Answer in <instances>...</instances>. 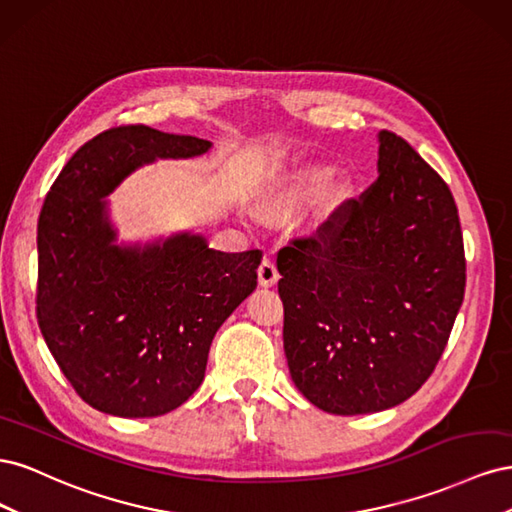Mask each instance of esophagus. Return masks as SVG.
Masks as SVG:
<instances>
[{"label":"esophagus","mask_w":512,"mask_h":512,"mask_svg":"<svg viewBox=\"0 0 512 512\" xmlns=\"http://www.w3.org/2000/svg\"><path fill=\"white\" fill-rule=\"evenodd\" d=\"M277 280H280V273H277L275 262L269 256H265L258 267V282L260 286H273Z\"/></svg>","instance_id":"obj_1"}]
</instances>
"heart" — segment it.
Masks as SVG:
<instances>
[{
    "mask_svg": "<svg viewBox=\"0 0 512 512\" xmlns=\"http://www.w3.org/2000/svg\"><path fill=\"white\" fill-rule=\"evenodd\" d=\"M329 175H331V170L324 168V166H307V168L297 170V173H294L282 185L280 192H277L275 205L282 207V209H290L294 205L303 203L305 198L314 196L322 188L324 181L329 179ZM350 190H352V181L348 177H342L331 185L329 196H331V200H342L350 194Z\"/></svg>",
    "mask_w": 512,
    "mask_h": 512,
    "instance_id": "heart-1",
    "label": "heart"
}]
</instances>
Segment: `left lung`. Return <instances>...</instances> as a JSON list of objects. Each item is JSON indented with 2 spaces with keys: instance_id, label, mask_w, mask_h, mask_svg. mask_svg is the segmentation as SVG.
I'll return each mask as SVG.
<instances>
[{
  "instance_id": "left-lung-1",
  "label": "left lung",
  "mask_w": 512,
  "mask_h": 512,
  "mask_svg": "<svg viewBox=\"0 0 512 512\" xmlns=\"http://www.w3.org/2000/svg\"><path fill=\"white\" fill-rule=\"evenodd\" d=\"M378 170L359 198L277 252L290 376L331 414L380 412L421 389L466 290L446 181L389 130Z\"/></svg>"
}]
</instances>
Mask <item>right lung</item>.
Instances as JSON below:
<instances>
[{
	"label": "right lung",
	"instance_id": "right-lung-1",
	"mask_svg": "<svg viewBox=\"0 0 512 512\" xmlns=\"http://www.w3.org/2000/svg\"><path fill=\"white\" fill-rule=\"evenodd\" d=\"M196 136L143 123L104 130L61 170L38 220L36 318L85 404L143 418L179 408L205 378L213 335L258 284L262 252L209 250L203 237L113 245L104 196L156 158H192Z\"/></svg>",
	"mask_w": 512,
	"mask_h": 512
}]
</instances>
